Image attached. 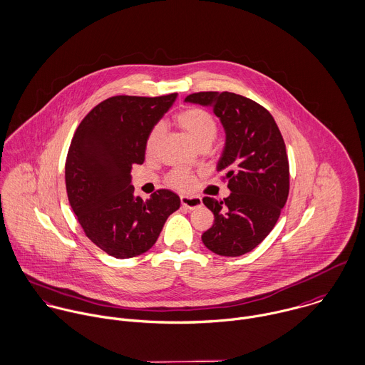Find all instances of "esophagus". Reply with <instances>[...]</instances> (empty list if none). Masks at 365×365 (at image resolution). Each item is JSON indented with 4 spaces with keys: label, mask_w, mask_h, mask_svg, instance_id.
<instances>
[{
    "label": "esophagus",
    "mask_w": 365,
    "mask_h": 365,
    "mask_svg": "<svg viewBox=\"0 0 365 365\" xmlns=\"http://www.w3.org/2000/svg\"><path fill=\"white\" fill-rule=\"evenodd\" d=\"M181 205L188 208V210H195L202 205V200L200 197H188V195H181Z\"/></svg>",
    "instance_id": "esophagus-1"
}]
</instances>
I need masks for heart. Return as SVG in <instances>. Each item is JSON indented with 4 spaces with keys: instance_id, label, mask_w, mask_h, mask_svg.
Wrapping results in <instances>:
<instances>
[{
    "instance_id": "1",
    "label": "heart",
    "mask_w": 365,
    "mask_h": 365,
    "mask_svg": "<svg viewBox=\"0 0 365 365\" xmlns=\"http://www.w3.org/2000/svg\"><path fill=\"white\" fill-rule=\"evenodd\" d=\"M175 123L188 134V137L192 140L194 144L201 145V144H211V141L217 135L218 124L215 118L205 109L201 108H188L181 112H178L174 116ZM163 134V127L160 124L154 125L151 131L147 135L145 140V151L153 153L160 137ZM194 181V177L190 171L187 170H174L168 174L167 182L178 190H187L191 187Z\"/></svg>"
}]
</instances>
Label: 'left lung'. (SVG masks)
Wrapping results in <instances>:
<instances>
[{"label": "left lung", "instance_id": "obj_1", "mask_svg": "<svg viewBox=\"0 0 365 365\" xmlns=\"http://www.w3.org/2000/svg\"><path fill=\"white\" fill-rule=\"evenodd\" d=\"M185 102L212 108L227 140L217 170L228 181L230 197L202 202L214 225L202 242L217 255L241 256L262 242L276 225L289 195V160L280 130L256 102L231 92H200Z\"/></svg>", "mask_w": 365, "mask_h": 365}]
</instances>
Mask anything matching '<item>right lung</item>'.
I'll list each match as a JSON object with an SVG mask.
<instances>
[{
  "mask_svg": "<svg viewBox=\"0 0 365 365\" xmlns=\"http://www.w3.org/2000/svg\"><path fill=\"white\" fill-rule=\"evenodd\" d=\"M177 93L113 96L95 106L78 125L65 164L69 204L86 237L118 259L147 252L180 197L157 190L147 201L134 197L131 167L143 164L151 128Z\"/></svg>",
  "mask_w": 365,
  "mask_h": 365,
  "instance_id": "add662e5",
  "label": "right lung"
}]
</instances>
